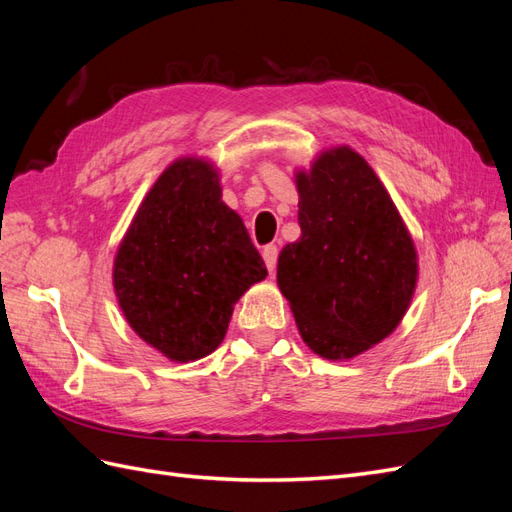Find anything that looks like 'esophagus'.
<instances>
[{
	"mask_svg": "<svg viewBox=\"0 0 512 512\" xmlns=\"http://www.w3.org/2000/svg\"><path fill=\"white\" fill-rule=\"evenodd\" d=\"M277 254H280V250H277V245H267L265 250H262V258H265V265H267L269 273H275Z\"/></svg>",
	"mask_w": 512,
	"mask_h": 512,
	"instance_id": "esophagus-1",
	"label": "esophagus"
}]
</instances>
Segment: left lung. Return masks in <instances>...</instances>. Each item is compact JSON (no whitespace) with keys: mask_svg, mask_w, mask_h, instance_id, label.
I'll return each mask as SVG.
<instances>
[{"mask_svg":"<svg viewBox=\"0 0 512 512\" xmlns=\"http://www.w3.org/2000/svg\"><path fill=\"white\" fill-rule=\"evenodd\" d=\"M299 241L277 260V284L305 344L350 359L393 333L416 284V252L391 196L348 147L299 173Z\"/></svg>","mask_w":512,"mask_h":512,"instance_id":"1","label":"left lung"}]
</instances>
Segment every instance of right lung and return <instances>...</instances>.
<instances>
[{"label": "right lung", "instance_id": "add662e5", "mask_svg": "<svg viewBox=\"0 0 512 512\" xmlns=\"http://www.w3.org/2000/svg\"><path fill=\"white\" fill-rule=\"evenodd\" d=\"M267 267L239 215L222 203L211 164L168 166L138 207L113 282L130 327L179 363L222 344L232 305Z\"/></svg>", "mask_w": 512, "mask_h": 512}]
</instances>
